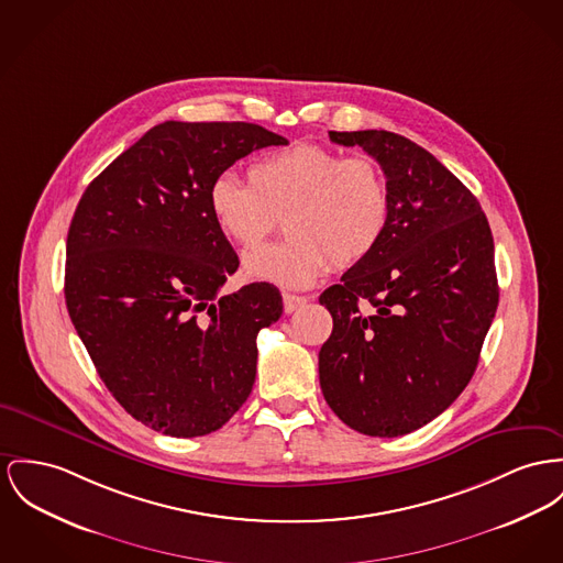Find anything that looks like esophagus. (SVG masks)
I'll list each match as a JSON object with an SVG mask.
<instances>
[{"instance_id":"34e87169","label":"esophagus","mask_w":563,"mask_h":563,"mask_svg":"<svg viewBox=\"0 0 563 563\" xmlns=\"http://www.w3.org/2000/svg\"><path fill=\"white\" fill-rule=\"evenodd\" d=\"M307 302L305 297H299V295H290V292H284V311L286 313H292V311H297L299 307H302Z\"/></svg>"}]
</instances>
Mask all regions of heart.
I'll list each match as a JSON object with an SVG mask.
<instances>
[{
	"label": "heart",
	"instance_id": "heart-1",
	"mask_svg": "<svg viewBox=\"0 0 563 563\" xmlns=\"http://www.w3.org/2000/svg\"><path fill=\"white\" fill-rule=\"evenodd\" d=\"M250 184L232 173L213 179L209 211L225 239L254 250L279 224L288 236L245 256V273L282 288L316 284L333 263L365 261L390 220V189L369 155L318 145L271 153L250 166Z\"/></svg>",
	"mask_w": 563,
	"mask_h": 563
}]
</instances>
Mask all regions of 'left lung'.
Instances as JSON below:
<instances>
[{
    "label": "left lung",
    "instance_id": "1",
    "mask_svg": "<svg viewBox=\"0 0 563 563\" xmlns=\"http://www.w3.org/2000/svg\"><path fill=\"white\" fill-rule=\"evenodd\" d=\"M329 136L382 166L390 220L374 252L320 295L333 316L320 386L347 427L397 438L444 412L476 372L499 300L493 234L476 196L410 139Z\"/></svg>",
    "mask_w": 563,
    "mask_h": 563
}]
</instances>
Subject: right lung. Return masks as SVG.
I'll return each instance as SVG.
<instances>
[{
  "instance_id": "1",
  "label": "right lung",
  "mask_w": 563,
  "mask_h": 563,
  "mask_svg": "<svg viewBox=\"0 0 563 563\" xmlns=\"http://www.w3.org/2000/svg\"><path fill=\"white\" fill-rule=\"evenodd\" d=\"M288 145L245 121H164L85 189L66 245V305L119 406L173 438L218 431L250 397L273 284L220 297L239 258L209 188L252 151Z\"/></svg>"
}]
</instances>
